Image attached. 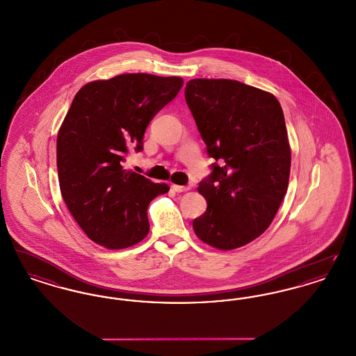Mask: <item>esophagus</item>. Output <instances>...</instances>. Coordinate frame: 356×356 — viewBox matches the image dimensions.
I'll list each match as a JSON object with an SVG mask.
<instances>
[{
	"label": "esophagus",
	"mask_w": 356,
	"mask_h": 356,
	"mask_svg": "<svg viewBox=\"0 0 356 356\" xmlns=\"http://www.w3.org/2000/svg\"><path fill=\"white\" fill-rule=\"evenodd\" d=\"M172 189L175 191V192H177V193H180V192H186V191H189L191 189V186H176V184H173L172 186Z\"/></svg>",
	"instance_id": "34e87169"
}]
</instances>
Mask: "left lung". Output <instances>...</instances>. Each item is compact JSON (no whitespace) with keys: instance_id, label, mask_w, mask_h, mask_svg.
<instances>
[{"instance_id":"8db88e82","label":"left lung","mask_w":356,"mask_h":356,"mask_svg":"<svg viewBox=\"0 0 356 356\" xmlns=\"http://www.w3.org/2000/svg\"><path fill=\"white\" fill-rule=\"evenodd\" d=\"M186 102L216 161L197 188L207 211L193 229L211 247L235 250L270 227L287 192L291 148L283 109L271 93L225 79L188 81Z\"/></svg>"}]
</instances>
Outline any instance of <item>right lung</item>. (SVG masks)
<instances>
[{
    "mask_svg": "<svg viewBox=\"0 0 356 356\" xmlns=\"http://www.w3.org/2000/svg\"><path fill=\"white\" fill-rule=\"evenodd\" d=\"M181 77L120 74L84 85L57 136L63 199L86 236L109 250L135 245L149 232L148 205L170 186L122 168L143 151L151 120L172 102Z\"/></svg>",
    "mask_w": 356,
    "mask_h": 356,
    "instance_id": "add662e5",
    "label": "right lung"
}]
</instances>
